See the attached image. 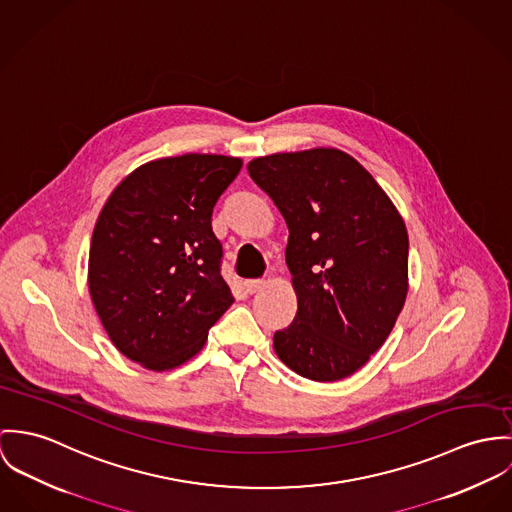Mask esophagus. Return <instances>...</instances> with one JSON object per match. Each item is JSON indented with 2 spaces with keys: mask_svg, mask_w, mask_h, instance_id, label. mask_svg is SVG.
Returning a JSON list of instances; mask_svg holds the SVG:
<instances>
[{
  "mask_svg": "<svg viewBox=\"0 0 512 512\" xmlns=\"http://www.w3.org/2000/svg\"><path fill=\"white\" fill-rule=\"evenodd\" d=\"M263 286H265V281H263V279H249V281H245V283H243L245 292H249V294L259 292Z\"/></svg>",
  "mask_w": 512,
  "mask_h": 512,
  "instance_id": "esophagus-1",
  "label": "esophagus"
}]
</instances>
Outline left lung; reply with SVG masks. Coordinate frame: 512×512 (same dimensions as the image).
Returning a JSON list of instances; mask_svg holds the SVG:
<instances>
[{
  "label": "left lung",
  "mask_w": 512,
  "mask_h": 512,
  "mask_svg": "<svg viewBox=\"0 0 512 512\" xmlns=\"http://www.w3.org/2000/svg\"><path fill=\"white\" fill-rule=\"evenodd\" d=\"M247 171L288 228L298 310L273 347L306 379H345L385 343L404 306L406 226L377 180L340 149L275 153Z\"/></svg>",
  "instance_id": "left-lung-1"
}]
</instances>
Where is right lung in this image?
Instances as JSON below:
<instances>
[{
    "label": "right lung",
    "mask_w": 512,
    "mask_h": 512,
    "mask_svg": "<svg viewBox=\"0 0 512 512\" xmlns=\"http://www.w3.org/2000/svg\"><path fill=\"white\" fill-rule=\"evenodd\" d=\"M241 159L188 153L127 174L92 233L88 288L115 347L151 371L194 357L233 302L212 231Z\"/></svg>",
    "instance_id": "right-lung-1"
}]
</instances>
